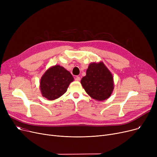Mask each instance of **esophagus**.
I'll return each mask as SVG.
<instances>
[{
    "mask_svg": "<svg viewBox=\"0 0 157 157\" xmlns=\"http://www.w3.org/2000/svg\"><path fill=\"white\" fill-rule=\"evenodd\" d=\"M75 80H76V81H79L81 80V78H80L79 76H77V77H76Z\"/></svg>",
    "mask_w": 157,
    "mask_h": 157,
    "instance_id": "esophagus-1",
    "label": "esophagus"
}]
</instances>
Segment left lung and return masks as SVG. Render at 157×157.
<instances>
[{"mask_svg":"<svg viewBox=\"0 0 157 157\" xmlns=\"http://www.w3.org/2000/svg\"><path fill=\"white\" fill-rule=\"evenodd\" d=\"M81 83L87 94L98 101L108 99L114 87L113 74L102 61L90 63Z\"/></svg>","mask_w":157,"mask_h":157,"instance_id":"1","label":"left lung"}]
</instances>
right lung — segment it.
Here are the masks:
<instances>
[{
    "mask_svg": "<svg viewBox=\"0 0 157 157\" xmlns=\"http://www.w3.org/2000/svg\"><path fill=\"white\" fill-rule=\"evenodd\" d=\"M73 81L72 74L62 66H52L46 71L40 78L41 94L49 101L55 100L67 92Z\"/></svg>",
    "mask_w": 157,
    "mask_h": 157,
    "instance_id": "add662e5",
    "label": "right lung"
}]
</instances>
